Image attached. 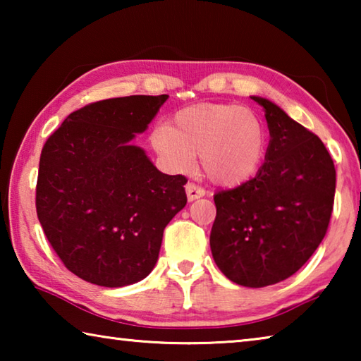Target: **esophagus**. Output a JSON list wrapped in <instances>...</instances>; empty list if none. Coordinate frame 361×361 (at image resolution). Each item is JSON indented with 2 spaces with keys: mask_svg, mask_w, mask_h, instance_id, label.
Returning a JSON list of instances; mask_svg holds the SVG:
<instances>
[{
  "mask_svg": "<svg viewBox=\"0 0 361 361\" xmlns=\"http://www.w3.org/2000/svg\"><path fill=\"white\" fill-rule=\"evenodd\" d=\"M186 195H188V200H189V202H192V200H195V199L204 197V195H205V191H204L202 188L195 186L194 183H188V185H186Z\"/></svg>",
  "mask_w": 361,
  "mask_h": 361,
  "instance_id": "obj_1",
  "label": "esophagus"
}]
</instances>
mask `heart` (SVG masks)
<instances>
[{
	"label": "heart",
	"mask_w": 361,
	"mask_h": 361,
	"mask_svg": "<svg viewBox=\"0 0 361 361\" xmlns=\"http://www.w3.org/2000/svg\"><path fill=\"white\" fill-rule=\"evenodd\" d=\"M267 130L253 109L232 103H199L180 109L172 124L152 129L149 143L164 167L188 173L195 154L213 185L240 186L258 173L267 152Z\"/></svg>",
	"instance_id": "1"
}]
</instances>
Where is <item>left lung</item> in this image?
<instances>
[{"mask_svg": "<svg viewBox=\"0 0 361 361\" xmlns=\"http://www.w3.org/2000/svg\"><path fill=\"white\" fill-rule=\"evenodd\" d=\"M269 145L255 178L215 194L213 259L226 277L262 288L291 277L323 240L331 218L336 170L322 140L271 100Z\"/></svg>", "mask_w": 361, "mask_h": 361, "instance_id": "left-lung-1", "label": "left lung"}]
</instances>
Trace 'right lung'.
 Wrapping results in <instances>:
<instances>
[{"instance_id":"1","label":"right lung","mask_w":361,"mask_h":361,"mask_svg":"<svg viewBox=\"0 0 361 361\" xmlns=\"http://www.w3.org/2000/svg\"><path fill=\"white\" fill-rule=\"evenodd\" d=\"M169 95L102 100L71 113L44 145L36 213L65 267L119 288L154 269L162 234L186 205L183 175L159 172L133 145Z\"/></svg>"}]
</instances>
